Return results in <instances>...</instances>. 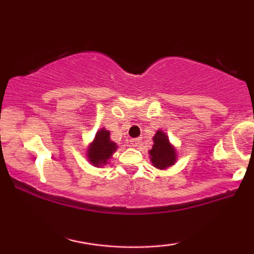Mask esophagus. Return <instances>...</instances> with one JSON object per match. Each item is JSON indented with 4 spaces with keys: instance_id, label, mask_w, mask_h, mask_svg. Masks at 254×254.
Returning <instances> with one entry per match:
<instances>
[{
    "instance_id": "esophagus-1",
    "label": "esophagus",
    "mask_w": 254,
    "mask_h": 254,
    "mask_svg": "<svg viewBox=\"0 0 254 254\" xmlns=\"http://www.w3.org/2000/svg\"><path fill=\"white\" fill-rule=\"evenodd\" d=\"M130 142H131V145H132V147H138L139 143H141V139H139V138H132Z\"/></svg>"
}]
</instances>
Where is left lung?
<instances>
[{
    "instance_id": "1",
    "label": "left lung",
    "mask_w": 254,
    "mask_h": 254,
    "mask_svg": "<svg viewBox=\"0 0 254 254\" xmlns=\"http://www.w3.org/2000/svg\"><path fill=\"white\" fill-rule=\"evenodd\" d=\"M153 148L149 150L150 161L154 167L159 170H166L176 164L177 151L176 148L171 144L170 139L164 131L157 130L153 137Z\"/></svg>"
}]
</instances>
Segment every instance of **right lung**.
Listing matches in <instances>:
<instances>
[{"label":"right lung","instance_id":"1","mask_svg":"<svg viewBox=\"0 0 254 254\" xmlns=\"http://www.w3.org/2000/svg\"><path fill=\"white\" fill-rule=\"evenodd\" d=\"M117 148V144L111 141L110 131L103 127L98 131L89 148L87 149V159L93 166L100 167L107 164Z\"/></svg>","mask_w":254,"mask_h":254}]
</instances>
